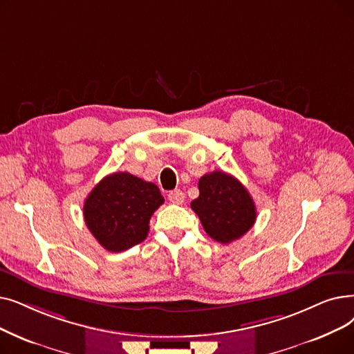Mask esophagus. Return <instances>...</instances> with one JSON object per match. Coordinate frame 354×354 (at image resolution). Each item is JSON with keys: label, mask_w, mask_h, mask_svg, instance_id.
<instances>
[{"label": "esophagus", "mask_w": 354, "mask_h": 354, "mask_svg": "<svg viewBox=\"0 0 354 354\" xmlns=\"http://www.w3.org/2000/svg\"><path fill=\"white\" fill-rule=\"evenodd\" d=\"M167 198L169 201H171L172 204H182L183 201H185V194H183L180 189H175V191H171L167 194Z\"/></svg>", "instance_id": "esophagus-1"}]
</instances>
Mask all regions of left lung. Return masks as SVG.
<instances>
[{"label":"left lung","mask_w":354,"mask_h":354,"mask_svg":"<svg viewBox=\"0 0 354 354\" xmlns=\"http://www.w3.org/2000/svg\"><path fill=\"white\" fill-rule=\"evenodd\" d=\"M198 189L199 196L191 203V208L211 239L228 244L253 227L256 207L239 179L223 171H214L201 176Z\"/></svg>","instance_id":"8db88e82"}]
</instances>
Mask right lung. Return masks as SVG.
I'll return each mask as SVG.
<instances>
[{
    "mask_svg": "<svg viewBox=\"0 0 354 354\" xmlns=\"http://www.w3.org/2000/svg\"><path fill=\"white\" fill-rule=\"evenodd\" d=\"M163 203L155 183L129 172H115L91 191L84 204V218L104 249L120 253L147 237L151 215Z\"/></svg>",
    "mask_w": 354,
    "mask_h": 354,
    "instance_id": "right-lung-1",
    "label": "right lung"
}]
</instances>
